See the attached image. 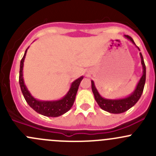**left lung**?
Wrapping results in <instances>:
<instances>
[{
	"instance_id": "obj_1",
	"label": "left lung",
	"mask_w": 156,
	"mask_h": 156,
	"mask_svg": "<svg viewBox=\"0 0 156 156\" xmlns=\"http://www.w3.org/2000/svg\"><path fill=\"white\" fill-rule=\"evenodd\" d=\"M124 37L128 40H130L133 44L136 45L133 40L130 36L125 35ZM137 48L139 49V51H140L138 47H137ZM140 58H141L142 67H143V76H141L140 81L137 83L136 89H134L133 92L127 97L123 98H118V99H108V98H103L102 96H101L99 92H98L97 89L95 88L94 82L92 80L91 81V83H92V92H93L95 99L101 109L112 114H121L129 110L140 99L143 92L145 82H146V65H145L142 54L140 53Z\"/></svg>"
}]
</instances>
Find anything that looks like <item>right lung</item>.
I'll return each mask as SVG.
<instances>
[{
	"instance_id": "add662e5",
	"label": "right lung",
	"mask_w": 156,
	"mask_h": 156,
	"mask_svg": "<svg viewBox=\"0 0 156 156\" xmlns=\"http://www.w3.org/2000/svg\"><path fill=\"white\" fill-rule=\"evenodd\" d=\"M28 48H29V47L26 50L25 54H24L23 57L20 61L19 77L20 86L21 91H22V93L25 98L26 102L37 113L44 115V116L56 118V117H59L64 115L66 112H68L73 106L79 86L80 84V82L83 79V76H80V78L74 80L71 83V86H70V88L67 93L61 99L55 100V101H41V100L36 99L31 95L29 91L28 90L25 83H24L23 75V63Z\"/></svg>"
}]
</instances>
